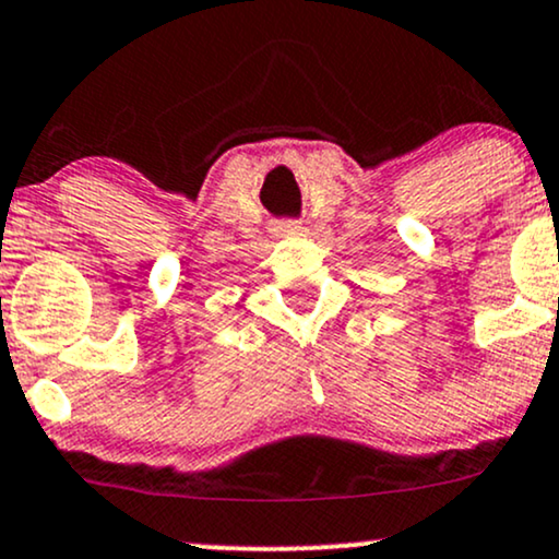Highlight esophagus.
<instances>
[{"label":"esophagus","mask_w":559,"mask_h":559,"mask_svg":"<svg viewBox=\"0 0 559 559\" xmlns=\"http://www.w3.org/2000/svg\"><path fill=\"white\" fill-rule=\"evenodd\" d=\"M277 238H290V235H300L304 233V225L295 219H282V222H274V229H272Z\"/></svg>","instance_id":"obj_1"}]
</instances>
